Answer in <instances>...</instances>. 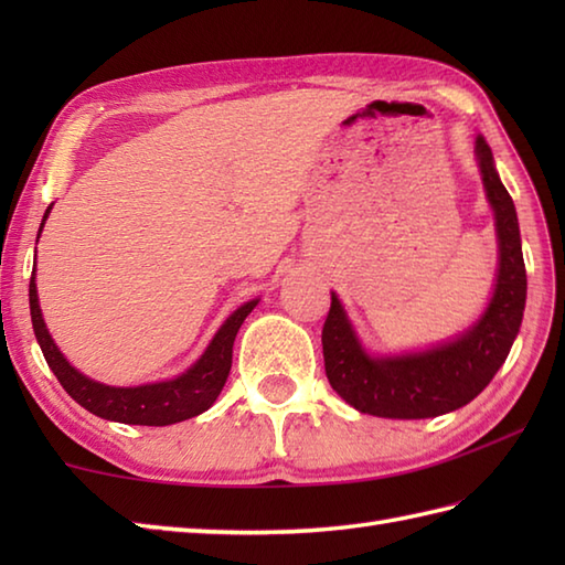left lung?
I'll return each mask as SVG.
<instances>
[{
	"instance_id": "obj_1",
	"label": "left lung",
	"mask_w": 565,
	"mask_h": 565,
	"mask_svg": "<svg viewBox=\"0 0 565 565\" xmlns=\"http://www.w3.org/2000/svg\"><path fill=\"white\" fill-rule=\"evenodd\" d=\"M488 201L495 211L500 239V269L495 294L486 316L456 342L407 356L374 359L364 354L344 310L332 294L322 356L330 386L359 413L379 417L423 419L451 413L481 393L510 354L518 338L526 301V271L518 211L502 186L493 164V152L483 136L476 138Z\"/></svg>"
}]
</instances>
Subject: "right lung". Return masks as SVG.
Returning <instances> with one entry per match:
<instances>
[{"instance_id":"obj_1","label":"right lung","mask_w":565,"mask_h":565,"mask_svg":"<svg viewBox=\"0 0 565 565\" xmlns=\"http://www.w3.org/2000/svg\"><path fill=\"white\" fill-rule=\"evenodd\" d=\"M51 211V206H47ZM47 211L43 221L47 218ZM43 227V223H41ZM29 301H31V322L35 340H39L43 356L47 366L53 369L57 381L63 383V388L75 398L82 407H87L89 413L99 415L104 419H114V423L124 425H150V427H162V425H174L182 423V419L196 417L218 398L227 374H231L233 366V342L235 334L243 326V320L252 313V308L257 301H249L239 306L235 313L225 320V326L215 334L209 350L203 352L199 362L191 366L186 374L177 376L172 381L162 383H150V386H138V388H114L104 386V383L92 381L82 376L77 369H72L65 356L57 352L51 334L45 330V322L41 318L39 308V294H35V281L31 276L29 284Z\"/></svg>"}]
</instances>
